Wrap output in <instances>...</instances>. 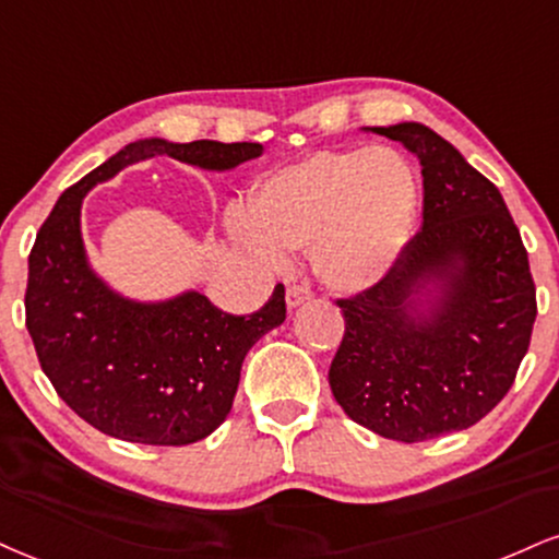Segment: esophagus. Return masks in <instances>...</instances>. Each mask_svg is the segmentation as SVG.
I'll use <instances>...</instances> for the list:
<instances>
[{
    "mask_svg": "<svg viewBox=\"0 0 559 559\" xmlns=\"http://www.w3.org/2000/svg\"><path fill=\"white\" fill-rule=\"evenodd\" d=\"M312 299V288H309L307 284H294V286H288V292H286V305L288 307H299V305H305V301H309Z\"/></svg>",
    "mask_w": 559,
    "mask_h": 559,
    "instance_id": "obj_1",
    "label": "esophagus"
}]
</instances>
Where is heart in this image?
I'll use <instances>...</instances> for the list:
<instances>
[{
	"mask_svg": "<svg viewBox=\"0 0 559 559\" xmlns=\"http://www.w3.org/2000/svg\"><path fill=\"white\" fill-rule=\"evenodd\" d=\"M416 181L390 147L320 151L258 187L252 211L231 207L228 237L265 267L312 247L314 273L338 292L378 284L412 237Z\"/></svg>",
	"mask_w": 559,
	"mask_h": 559,
	"instance_id": "b5f03b06",
	"label": "heart"
}]
</instances>
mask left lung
Returning <instances> with one entry per match:
<instances>
[{
  "mask_svg": "<svg viewBox=\"0 0 559 559\" xmlns=\"http://www.w3.org/2000/svg\"><path fill=\"white\" fill-rule=\"evenodd\" d=\"M421 164V228L374 286L338 299L331 390L356 425L401 442L468 429L528 352L536 286L497 187L425 124L372 127Z\"/></svg>",
  "mask_w": 559,
  "mask_h": 559,
  "instance_id": "1",
  "label": "left lung"
}]
</instances>
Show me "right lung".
<instances>
[{
  "mask_svg": "<svg viewBox=\"0 0 559 559\" xmlns=\"http://www.w3.org/2000/svg\"><path fill=\"white\" fill-rule=\"evenodd\" d=\"M260 153V143L138 140L64 190L36 234L25 328L59 399L98 432L190 445L218 429L247 352L286 320V288L275 286L252 314H228L198 292L156 305L119 297L87 265L80 234L85 192L153 156L226 171Z\"/></svg>",
  "mask_w": 559,
  "mask_h": 559,
  "instance_id": "add662e5",
  "label": "right lung"
}]
</instances>
